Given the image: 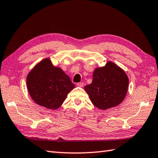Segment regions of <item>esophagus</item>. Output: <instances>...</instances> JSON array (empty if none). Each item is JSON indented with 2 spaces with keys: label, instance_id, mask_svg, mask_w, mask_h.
<instances>
[{
  "label": "esophagus",
  "instance_id": "obj_1",
  "mask_svg": "<svg viewBox=\"0 0 158 158\" xmlns=\"http://www.w3.org/2000/svg\"><path fill=\"white\" fill-rule=\"evenodd\" d=\"M77 86H79V87H83V86H84V83H83V82L77 83Z\"/></svg>",
  "mask_w": 158,
  "mask_h": 158
}]
</instances>
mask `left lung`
<instances>
[{
    "label": "left lung",
    "mask_w": 158,
    "mask_h": 158,
    "mask_svg": "<svg viewBox=\"0 0 158 158\" xmlns=\"http://www.w3.org/2000/svg\"><path fill=\"white\" fill-rule=\"evenodd\" d=\"M93 79L84 89L93 104L101 110H106L121 104L127 95L128 78L122 68L111 61L97 68Z\"/></svg>",
    "instance_id": "1"
}]
</instances>
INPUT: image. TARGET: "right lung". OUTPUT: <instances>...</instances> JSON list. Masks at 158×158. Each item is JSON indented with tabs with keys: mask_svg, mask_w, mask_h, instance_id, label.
Masks as SVG:
<instances>
[{
	"mask_svg": "<svg viewBox=\"0 0 158 158\" xmlns=\"http://www.w3.org/2000/svg\"><path fill=\"white\" fill-rule=\"evenodd\" d=\"M27 87L37 104L54 110L61 106L75 85L61 68L54 67L50 59H45L28 74Z\"/></svg>",
	"mask_w": 158,
	"mask_h": 158,
	"instance_id": "obj_1",
	"label": "right lung"
}]
</instances>
